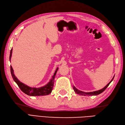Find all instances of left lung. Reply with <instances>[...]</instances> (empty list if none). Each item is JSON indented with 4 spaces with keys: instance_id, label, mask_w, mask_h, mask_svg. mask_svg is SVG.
<instances>
[{
    "instance_id": "obj_1",
    "label": "left lung",
    "mask_w": 125,
    "mask_h": 125,
    "mask_svg": "<svg viewBox=\"0 0 125 125\" xmlns=\"http://www.w3.org/2000/svg\"><path fill=\"white\" fill-rule=\"evenodd\" d=\"M115 77V76L113 77V78L107 84V85L106 86H105V87L101 89V90H98V91H94V92H83V91H81L80 90H78L77 89H76L74 86H73V89H74V91L75 92L76 94H79L80 95H98L99 94H101L102 92H103L105 89H106V88L108 87V86L109 85V84L110 83L112 82V81L113 80V79Z\"/></svg>"
}]
</instances>
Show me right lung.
Returning <instances> with one entry per match:
<instances>
[{"label":"right lung","instance_id":"1","mask_svg":"<svg viewBox=\"0 0 125 125\" xmlns=\"http://www.w3.org/2000/svg\"><path fill=\"white\" fill-rule=\"evenodd\" d=\"M12 49H11L10 52V56H9V60L10 61L11 57L12 55ZM58 70V68H57L55 71V73H54V75L52 76V78L51 80L47 84L43 86L40 88H31L30 87H28L27 85L24 84L23 83L21 82L18 80V79L16 77L14 73V70L12 69V66L10 65V72L11 74L12 77V79L14 80V81L17 84L21 90L23 91L24 93L30 96H41V95H46L49 94L52 92L53 90V88L54 87V79H55L56 73Z\"/></svg>","mask_w":125,"mask_h":125}]
</instances>
